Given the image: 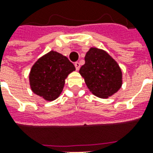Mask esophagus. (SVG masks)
Instances as JSON below:
<instances>
[{
    "label": "esophagus",
    "mask_w": 153,
    "mask_h": 153,
    "mask_svg": "<svg viewBox=\"0 0 153 153\" xmlns=\"http://www.w3.org/2000/svg\"><path fill=\"white\" fill-rule=\"evenodd\" d=\"M74 66H75V68H76L77 70H79V68H80L79 62H75V63H74Z\"/></svg>",
    "instance_id": "esophagus-1"
}]
</instances>
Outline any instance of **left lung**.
<instances>
[{"mask_svg":"<svg viewBox=\"0 0 153 153\" xmlns=\"http://www.w3.org/2000/svg\"><path fill=\"white\" fill-rule=\"evenodd\" d=\"M85 64L79 74L93 94L107 98L118 91L122 85V72L117 62L105 51L90 48L85 56Z\"/></svg>","mask_w":153,"mask_h":153,"instance_id":"8db88e82","label":"left lung"}]
</instances>
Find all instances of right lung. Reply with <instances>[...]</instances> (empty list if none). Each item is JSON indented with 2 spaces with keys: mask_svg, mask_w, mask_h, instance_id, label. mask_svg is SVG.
<instances>
[{
  "mask_svg": "<svg viewBox=\"0 0 153 153\" xmlns=\"http://www.w3.org/2000/svg\"><path fill=\"white\" fill-rule=\"evenodd\" d=\"M75 67L66 56L51 51L39 58L29 74L32 91L47 101H53L60 96L68 74Z\"/></svg>",
  "mask_w": 153,
  "mask_h": 153,
  "instance_id": "1",
  "label": "right lung"
}]
</instances>
